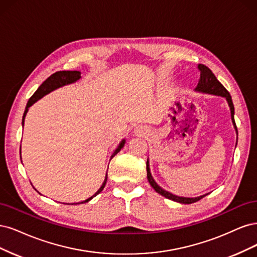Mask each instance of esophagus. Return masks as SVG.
Wrapping results in <instances>:
<instances>
[{
    "label": "esophagus",
    "mask_w": 257,
    "mask_h": 257,
    "mask_svg": "<svg viewBox=\"0 0 257 257\" xmlns=\"http://www.w3.org/2000/svg\"><path fill=\"white\" fill-rule=\"evenodd\" d=\"M135 132H136L138 136H144V135H146L147 129L145 127H143V126H140V127H137L135 129Z\"/></svg>",
    "instance_id": "obj_1"
}]
</instances>
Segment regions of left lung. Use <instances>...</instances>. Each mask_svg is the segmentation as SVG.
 Listing matches in <instances>:
<instances>
[{
	"instance_id": "obj_1",
	"label": "left lung",
	"mask_w": 257,
	"mask_h": 257,
	"mask_svg": "<svg viewBox=\"0 0 257 257\" xmlns=\"http://www.w3.org/2000/svg\"><path fill=\"white\" fill-rule=\"evenodd\" d=\"M198 69H200L201 74H200V79H198V82H197L196 87L194 88V90L197 93L209 94V95H214V96H221V97H224L226 99L227 104H228L229 110H230L231 122H233V126L235 128L236 135H237V140H238V131H237L236 122H235V118H234L235 109H234V104H233V101H231V97H230L229 93L227 92L226 88L220 83L218 79L216 78V76H214L212 71L208 67H206L205 65L200 64V65H198ZM236 145H237V141H236ZM146 170H147V179H148V181H150L151 186L155 189V191L158 192L162 196L169 198V200H171V201L177 202V203H180V204H192V203L200 201L201 198H203L204 196L207 195V194H204V195L196 196V197H186V196H178V195L173 194V193L167 191V190L162 189L158 184L156 183L155 179L152 176L151 169H150V161H148V159H147V162H146Z\"/></svg>"
}]
</instances>
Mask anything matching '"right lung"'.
I'll return each instance as SVG.
<instances>
[{"instance_id": "obj_1", "label": "right lung", "mask_w": 257, "mask_h": 257, "mask_svg": "<svg viewBox=\"0 0 257 257\" xmlns=\"http://www.w3.org/2000/svg\"><path fill=\"white\" fill-rule=\"evenodd\" d=\"M80 79H81V72H80V71H77V70H73V71H57V72L51 74V76L49 77L45 82H43V84H41V85L37 88L36 92H35L34 94H33V96L29 99V101H28L27 106H26V111H24V113H23L22 127H23V125H24V119H26V116H27V113L29 112V109H30V107H31L33 104H34L36 101H38L39 99H41L44 96L48 95L49 93L53 92V90H55V89H57V88H60V87H62V86H65V85L72 84V83H74V82H77V81L80 80ZM125 143H126L125 139H122L121 142L119 143V145L117 146L116 150H115L114 153L112 154L111 159L121 150V148L123 147V145H125ZM20 151H21V146H20ZM20 154H21V152H20ZM20 157H21V156H20ZM111 159H110V160H111ZM106 179H107V175H105L103 184L101 185V187L99 188L98 191H97L93 196H90L89 198H87V200H85V201H83V202L76 203V204H73V205L84 204V203L89 202L90 200H92L93 197H95L97 194H99V193H100V192L102 191L104 186H105V184H106Z\"/></svg>"}]
</instances>
